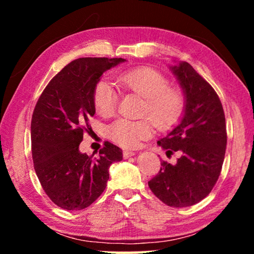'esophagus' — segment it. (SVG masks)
<instances>
[{"instance_id":"34e87169","label":"esophagus","mask_w":254,"mask_h":254,"mask_svg":"<svg viewBox=\"0 0 254 254\" xmlns=\"http://www.w3.org/2000/svg\"><path fill=\"white\" fill-rule=\"evenodd\" d=\"M135 154V152L133 151H130V150H124L123 151V158L127 159V158H130V157H133Z\"/></svg>"}]
</instances>
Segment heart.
<instances>
[{"label": "heart", "mask_w": 254, "mask_h": 254, "mask_svg": "<svg viewBox=\"0 0 254 254\" xmlns=\"http://www.w3.org/2000/svg\"><path fill=\"white\" fill-rule=\"evenodd\" d=\"M117 81L124 91L144 98L141 117L148 118L157 130H171L182 120L186 109V97L180 89L170 87L169 79L161 72L150 67H139L120 72ZM93 97L97 113L107 118L117 110L120 92L110 80L101 79L94 88ZM151 124L148 120L119 119L110 126L109 135L122 147L136 148L141 141L151 136Z\"/></svg>", "instance_id": "1"}]
</instances>
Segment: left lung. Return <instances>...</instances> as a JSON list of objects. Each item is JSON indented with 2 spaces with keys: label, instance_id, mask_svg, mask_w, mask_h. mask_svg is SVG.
Returning <instances> with one entry per match:
<instances>
[{
  "label": "left lung",
  "instance_id": "8db88e82",
  "mask_svg": "<svg viewBox=\"0 0 254 254\" xmlns=\"http://www.w3.org/2000/svg\"><path fill=\"white\" fill-rule=\"evenodd\" d=\"M171 69L186 97V109L182 122L158 144L168 157L177 151L180 157L176 165L161 161L160 171L148 185L166 205L188 207L204 199L220 177L227 142L225 115L216 92L188 63Z\"/></svg>",
  "mask_w": 254,
  "mask_h": 254
}]
</instances>
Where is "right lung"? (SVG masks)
Here are the masks:
<instances>
[{
  "label": "right lung",
  "instance_id": "obj_1",
  "mask_svg": "<svg viewBox=\"0 0 254 254\" xmlns=\"http://www.w3.org/2000/svg\"><path fill=\"white\" fill-rule=\"evenodd\" d=\"M122 58H79L56 75L38 100L31 120L34 170L42 188L64 209L88 207L102 195L109 168L122 150L105 141L97 159L79 151L88 120L95 114L94 88L103 72Z\"/></svg>",
  "mask_w": 254,
  "mask_h": 254
}]
</instances>
